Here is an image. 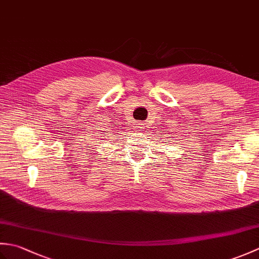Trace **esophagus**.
Masks as SVG:
<instances>
[{"instance_id": "esophagus-1", "label": "esophagus", "mask_w": 259, "mask_h": 259, "mask_svg": "<svg viewBox=\"0 0 259 259\" xmlns=\"http://www.w3.org/2000/svg\"><path fill=\"white\" fill-rule=\"evenodd\" d=\"M136 129H137V131H144L145 129H146V123H144V122H141V123H138L136 125Z\"/></svg>"}]
</instances>
